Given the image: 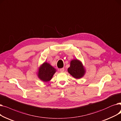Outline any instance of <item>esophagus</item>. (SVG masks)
Listing matches in <instances>:
<instances>
[{
  "label": "esophagus",
  "instance_id": "obj_1",
  "mask_svg": "<svg viewBox=\"0 0 121 121\" xmlns=\"http://www.w3.org/2000/svg\"><path fill=\"white\" fill-rule=\"evenodd\" d=\"M64 71H65V68H60V71L61 72H64Z\"/></svg>",
  "mask_w": 121,
  "mask_h": 121
}]
</instances>
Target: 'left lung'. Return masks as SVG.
Segmentation results:
<instances>
[{
  "instance_id": "left-lung-1",
  "label": "left lung",
  "mask_w": 121,
  "mask_h": 121,
  "mask_svg": "<svg viewBox=\"0 0 121 121\" xmlns=\"http://www.w3.org/2000/svg\"><path fill=\"white\" fill-rule=\"evenodd\" d=\"M68 72L74 78L79 79L86 74V70L81 61L78 59H73L70 61V67L67 69Z\"/></svg>"
}]
</instances>
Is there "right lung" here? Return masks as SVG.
<instances>
[{"instance_id":"right-lung-1","label":"right lung","mask_w":121,"mask_h":121,"mask_svg":"<svg viewBox=\"0 0 121 121\" xmlns=\"http://www.w3.org/2000/svg\"><path fill=\"white\" fill-rule=\"evenodd\" d=\"M56 71V68L45 61L39 66L37 75L40 80L44 82H47L50 81L53 78Z\"/></svg>"}]
</instances>
